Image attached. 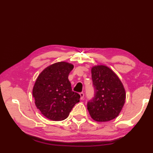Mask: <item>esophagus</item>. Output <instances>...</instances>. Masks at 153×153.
<instances>
[{
	"instance_id": "34e87169",
	"label": "esophagus",
	"mask_w": 153,
	"mask_h": 153,
	"mask_svg": "<svg viewBox=\"0 0 153 153\" xmlns=\"http://www.w3.org/2000/svg\"><path fill=\"white\" fill-rule=\"evenodd\" d=\"M79 96H80V99L82 100L83 98H84V92H80V93H79Z\"/></svg>"
}]
</instances>
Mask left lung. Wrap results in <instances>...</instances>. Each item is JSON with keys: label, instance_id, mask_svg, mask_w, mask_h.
Instances as JSON below:
<instances>
[{"label": "left lung", "instance_id": "obj_1", "mask_svg": "<svg viewBox=\"0 0 153 153\" xmlns=\"http://www.w3.org/2000/svg\"><path fill=\"white\" fill-rule=\"evenodd\" d=\"M94 97L88 102L91 117L105 122L117 117L125 104L126 90L122 82L112 69L103 65L91 69Z\"/></svg>", "mask_w": 153, "mask_h": 153}]
</instances>
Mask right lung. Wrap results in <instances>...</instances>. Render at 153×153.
Returning <instances> with one entry per match:
<instances>
[{"mask_svg":"<svg viewBox=\"0 0 153 153\" xmlns=\"http://www.w3.org/2000/svg\"><path fill=\"white\" fill-rule=\"evenodd\" d=\"M73 69V64L57 62L46 67L36 80L32 90L35 105L48 120H65L79 101V94L72 91L68 79Z\"/></svg>","mask_w":153,"mask_h":153,"instance_id":"obj_1","label":"right lung"}]
</instances>
